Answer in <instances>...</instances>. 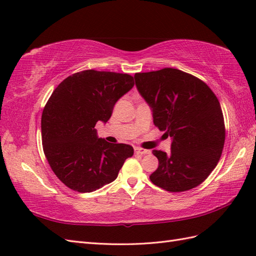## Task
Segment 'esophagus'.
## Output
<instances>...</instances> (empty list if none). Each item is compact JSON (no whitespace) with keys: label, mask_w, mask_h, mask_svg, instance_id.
<instances>
[{"label":"esophagus","mask_w":256,"mask_h":256,"mask_svg":"<svg viewBox=\"0 0 256 256\" xmlns=\"http://www.w3.org/2000/svg\"><path fill=\"white\" fill-rule=\"evenodd\" d=\"M135 153L140 154V155H146V154H150V150L145 148H135Z\"/></svg>","instance_id":"obj_1"}]
</instances>
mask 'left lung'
Returning <instances> with one entry per match:
<instances>
[{"label": "left lung", "mask_w": 256, "mask_h": 256, "mask_svg": "<svg viewBox=\"0 0 256 256\" xmlns=\"http://www.w3.org/2000/svg\"><path fill=\"white\" fill-rule=\"evenodd\" d=\"M138 92L153 111L154 124L172 142L170 153L153 150L156 186L182 192L204 182L224 150L226 128L219 100L202 80L174 68L134 76Z\"/></svg>", "instance_id": "8db88e82"}]
</instances>
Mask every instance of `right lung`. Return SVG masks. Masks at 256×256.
I'll return each mask as SVG.
<instances>
[{
  "mask_svg": "<svg viewBox=\"0 0 256 256\" xmlns=\"http://www.w3.org/2000/svg\"><path fill=\"white\" fill-rule=\"evenodd\" d=\"M128 74L84 70L54 90L42 114V148L52 172L78 192H91L116 180L133 156L128 144L99 138L98 122H108L116 101L133 88Z\"/></svg>",
  "mask_w": 256,
  "mask_h": 256,
  "instance_id": "1",
  "label": "right lung"
}]
</instances>
